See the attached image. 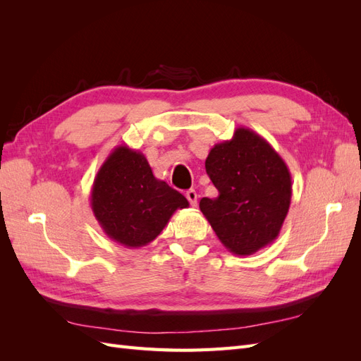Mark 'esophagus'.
<instances>
[{"mask_svg": "<svg viewBox=\"0 0 361 361\" xmlns=\"http://www.w3.org/2000/svg\"><path fill=\"white\" fill-rule=\"evenodd\" d=\"M185 197L188 199L191 206H197V192H195L194 190H188L187 192H185Z\"/></svg>", "mask_w": 361, "mask_h": 361, "instance_id": "34e87169", "label": "esophagus"}]
</instances>
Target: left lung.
<instances>
[{
    "mask_svg": "<svg viewBox=\"0 0 361 361\" xmlns=\"http://www.w3.org/2000/svg\"><path fill=\"white\" fill-rule=\"evenodd\" d=\"M204 167L218 197H203L200 211L221 244L250 256L274 241L292 197L289 169L274 147L241 126L211 149Z\"/></svg>",
    "mask_w": 361,
    "mask_h": 361,
    "instance_id": "obj_1",
    "label": "left lung"
}]
</instances>
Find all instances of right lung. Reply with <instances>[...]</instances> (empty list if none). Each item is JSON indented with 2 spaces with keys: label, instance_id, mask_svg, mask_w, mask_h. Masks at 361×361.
<instances>
[{
  "label": "right lung",
  "instance_id": "add662e5",
  "mask_svg": "<svg viewBox=\"0 0 361 361\" xmlns=\"http://www.w3.org/2000/svg\"><path fill=\"white\" fill-rule=\"evenodd\" d=\"M90 206L104 233L114 243L138 248L162 232L171 215L188 200L154 176L146 157L117 146L97 171Z\"/></svg>",
  "mask_w": 361,
  "mask_h": 361
}]
</instances>
